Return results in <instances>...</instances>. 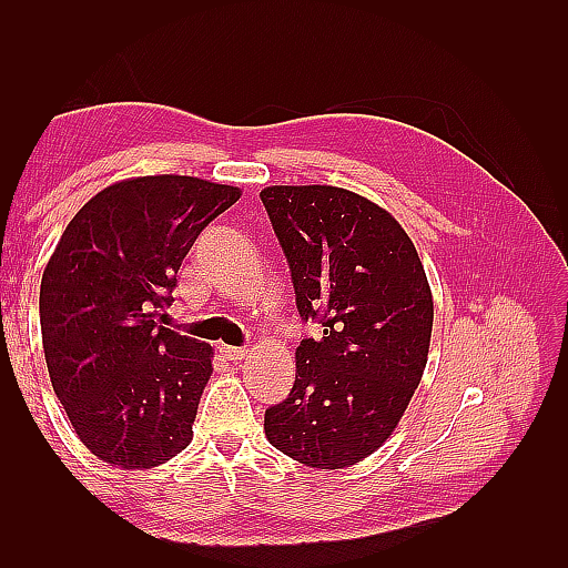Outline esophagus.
I'll list each match as a JSON object with an SVG mask.
<instances>
[{"instance_id":"obj_1","label":"esophagus","mask_w":568,"mask_h":568,"mask_svg":"<svg viewBox=\"0 0 568 568\" xmlns=\"http://www.w3.org/2000/svg\"><path fill=\"white\" fill-rule=\"evenodd\" d=\"M220 353H222V357H227V359H232V363H239V359H244L246 357V348H236V346H222L220 348Z\"/></svg>"}]
</instances>
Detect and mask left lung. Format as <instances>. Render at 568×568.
<instances>
[{
  "instance_id": "obj_1",
  "label": "left lung",
  "mask_w": 568,
  "mask_h": 568,
  "mask_svg": "<svg viewBox=\"0 0 568 568\" xmlns=\"http://www.w3.org/2000/svg\"><path fill=\"white\" fill-rule=\"evenodd\" d=\"M261 201L286 255L303 322L288 398L265 436L307 467L363 462L390 436L419 386L434 301L415 244L390 213L348 189L267 186Z\"/></svg>"
}]
</instances>
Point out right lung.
I'll return each instance as SVG.
<instances>
[{
    "mask_svg": "<svg viewBox=\"0 0 568 568\" xmlns=\"http://www.w3.org/2000/svg\"><path fill=\"white\" fill-rule=\"evenodd\" d=\"M236 186L151 175L106 186L68 222L40 286L47 369L78 438L109 464L151 469L192 443L209 343L156 322L199 234Z\"/></svg>",
    "mask_w": 568,
    "mask_h": 568,
    "instance_id": "obj_1",
    "label": "right lung"
}]
</instances>
